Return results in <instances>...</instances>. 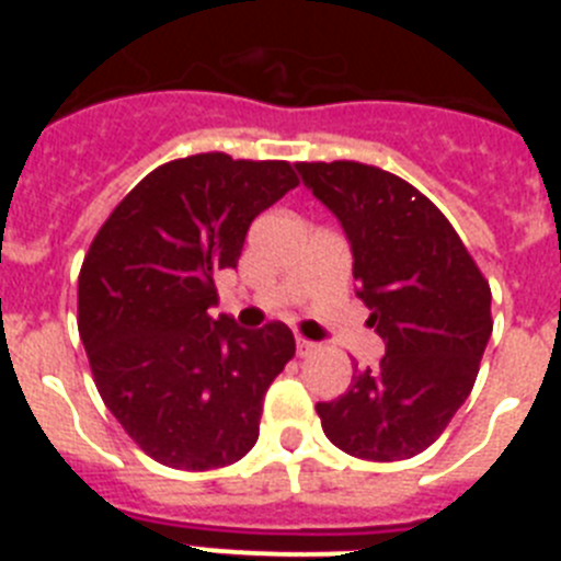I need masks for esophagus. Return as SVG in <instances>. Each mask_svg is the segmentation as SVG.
<instances>
[{
    "label": "esophagus",
    "mask_w": 561,
    "mask_h": 561,
    "mask_svg": "<svg viewBox=\"0 0 561 561\" xmlns=\"http://www.w3.org/2000/svg\"><path fill=\"white\" fill-rule=\"evenodd\" d=\"M297 356H309V354H314L317 351V342H311V340H304V336H297Z\"/></svg>",
    "instance_id": "esophagus-1"
}]
</instances>
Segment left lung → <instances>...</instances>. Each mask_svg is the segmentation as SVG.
Here are the masks:
<instances>
[{
  "instance_id": "8db88e82",
  "label": "left lung",
  "mask_w": 561,
  "mask_h": 561,
  "mask_svg": "<svg viewBox=\"0 0 561 561\" xmlns=\"http://www.w3.org/2000/svg\"><path fill=\"white\" fill-rule=\"evenodd\" d=\"M297 171L348 236L356 297L388 348L340 399L317 404L323 433L354 458H413L472 393L492 336L489 280L447 216L396 173L351 160Z\"/></svg>"
}]
</instances>
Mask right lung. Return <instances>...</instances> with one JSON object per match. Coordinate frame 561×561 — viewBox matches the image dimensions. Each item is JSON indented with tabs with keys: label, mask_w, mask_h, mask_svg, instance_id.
I'll return each instance as SVG.
<instances>
[{
	"label": "right lung",
	"mask_w": 561,
	"mask_h": 561,
	"mask_svg": "<svg viewBox=\"0 0 561 561\" xmlns=\"http://www.w3.org/2000/svg\"><path fill=\"white\" fill-rule=\"evenodd\" d=\"M297 187L284 160L193 153L153 168L103 221L78 275V331L98 393L128 438L207 472L257 440L264 396L295 356L284 323L247 331L219 304L252 219Z\"/></svg>",
	"instance_id": "obj_1"
}]
</instances>
